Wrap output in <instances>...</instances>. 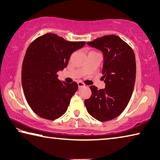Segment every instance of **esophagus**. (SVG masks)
<instances>
[{"label": "esophagus", "instance_id": "obj_1", "mask_svg": "<svg viewBox=\"0 0 160 160\" xmlns=\"http://www.w3.org/2000/svg\"><path fill=\"white\" fill-rule=\"evenodd\" d=\"M78 87H79V88H82V87H85V84H84L82 82H78Z\"/></svg>", "mask_w": 160, "mask_h": 160}]
</instances>
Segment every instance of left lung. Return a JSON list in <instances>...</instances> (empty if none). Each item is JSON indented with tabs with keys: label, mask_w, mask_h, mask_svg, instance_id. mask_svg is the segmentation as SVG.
Wrapping results in <instances>:
<instances>
[{
	"label": "left lung",
	"mask_w": 160,
	"mask_h": 160,
	"mask_svg": "<svg viewBox=\"0 0 160 160\" xmlns=\"http://www.w3.org/2000/svg\"><path fill=\"white\" fill-rule=\"evenodd\" d=\"M104 55L102 74L104 89L90 86L92 95L85 100L88 113L99 121L117 117L126 109L133 91L136 63L132 48L114 34L106 35L88 42Z\"/></svg>",
	"instance_id": "obj_1"
}]
</instances>
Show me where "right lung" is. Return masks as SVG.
<instances>
[{
    "label": "right lung",
    "instance_id": "obj_1",
    "mask_svg": "<svg viewBox=\"0 0 160 160\" xmlns=\"http://www.w3.org/2000/svg\"><path fill=\"white\" fill-rule=\"evenodd\" d=\"M85 44L48 33L29 46L22 67V85L28 104L40 117L55 120L66 113L78 85L62 82L57 72L67 67L70 55Z\"/></svg>",
    "mask_w": 160,
    "mask_h": 160
}]
</instances>
